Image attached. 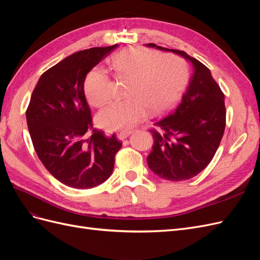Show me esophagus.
I'll list each match as a JSON object with an SVG mask.
<instances>
[{
    "label": "esophagus",
    "instance_id": "obj_1",
    "mask_svg": "<svg viewBox=\"0 0 260 260\" xmlns=\"http://www.w3.org/2000/svg\"><path fill=\"white\" fill-rule=\"evenodd\" d=\"M131 133H132V131H120V132L117 133V137H118V139H119V140H123V139H125L127 137H129Z\"/></svg>",
    "mask_w": 260,
    "mask_h": 260
}]
</instances>
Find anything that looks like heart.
<instances>
[{
	"label": "heart",
	"instance_id": "obj_1",
	"mask_svg": "<svg viewBox=\"0 0 260 260\" xmlns=\"http://www.w3.org/2000/svg\"><path fill=\"white\" fill-rule=\"evenodd\" d=\"M109 66L117 78L129 79L123 101H116L102 109L99 123L108 130L128 129L140 122L148 109L162 112L174 103L186 78V64L179 55L159 54L141 48L116 53ZM112 80L105 69L95 67L83 82L85 98L92 106L101 107L111 99Z\"/></svg>",
	"mask_w": 260,
	"mask_h": 260
}]
</instances>
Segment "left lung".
Returning <instances> with one entry per match:
<instances>
[{
    "label": "left lung",
    "instance_id": "left-lung-1",
    "mask_svg": "<svg viewBox=\"0 0 260 260\" xmlns=\"http://www.w3.org/2000/svg\"><path fill=\"white\" fill-rule=\"evenodd\" d=\"M171 51L192 61L194 73L186 91L167 116L156 118L151 133L153 151L147 165L155 175L174 181L188 180L205 169L214 158L224 133V94L210 70L184 51Z\"/></svg>",
    "mask_w": 260,
    "mask_h": 260
}]
</instances>
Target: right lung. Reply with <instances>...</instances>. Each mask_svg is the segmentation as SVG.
<instances>
[{
  "label": "right lung",
  "instance_id": "obj_1",
  "mask_svg": "<svg viewBox=\"0 0 260 260\" xmlns=\"http://www.w3.org/2000/svg\"><path fill=\"white\" fill-rule=\"evenodd\" d=\"M118 44L76 52L42 74L26 111L39 159L59 182L76 188L103 183L122 146L93 127L83 91L84 78Z\"/></svg>",
  "mask_w": 260,
  "mask_h": 260
}]
</instances>
